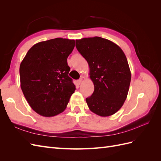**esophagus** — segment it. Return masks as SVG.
Masks as SVG:
<instances>
[{
  "label": "esophagus",
  "mask_w": 161,
  "mask_h": 161,
  "mask_svg": "<svg viewBox=\"0 0 161 161\" xmlns=\"http://www.w3.org/2000/svg\"><path fill=\"white\" fill-rule=\"evenodd\" d=\"M82 79H80L79 80H77V84L79 85H80L82 83Z\"/></svg>",
  "instance_id": "esophagus-1"
}]
</instances>
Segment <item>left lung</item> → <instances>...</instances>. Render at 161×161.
Masks as SVG:
<instances>
[{"mask_svg": "<svg viewBox=\"0 0 161 161\" xmlns=\"http://www.w3.org/2000/svg\"><path fill=\"white\" fill-rule=\"evenodd\" d=\"M76 49L87 61L94 92L86 99L89 109L102 116L115 114L127 98L131 72L121 48L100 37L76 40Z\"/></svg>", "mask_w": 161, "mask_h": 161, "instance_id": "obj_1", "label": "left lung"}]
</instances>
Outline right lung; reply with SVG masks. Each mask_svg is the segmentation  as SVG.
Returning a JSON list of instances; mask_svg holds the SVG:
<instances>
[{"instance_id":"1","label":"right lung","mask_w":161,"mask_h":161,"mask_svg":"<svg viewBox=\"0 0 161 161\" xmlns=\"http://www.w3.org/2000/svg\"><path fill=\"white\" fill-rule=\"evenodd\" d=\"M75 41L56 38L33 46L20 64L21 88L37 114L52 117L64 111L76 89L67 58Z\"/></svg>"}]
</instances>
